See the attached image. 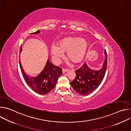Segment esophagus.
<instances>
[{
	"mask_svg": "<svg viewBox=\"0 0 131 131\" xmlns=\"http://www.w3.org/2000/svg\"><path fill=\"white\" fill-rule=\"evenodd\" d=\"M68 69H67V68H63V72H64V73H65V72H66V71H68Z\"/></svg>",
	"mask_w": 131,
	"mask_h": 131,
	"instance_id": "1",
	"label": "esophagus"
}]
</instances>
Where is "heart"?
I'll list each match as a JSON object with an SVG mask.
<instances>
[{
	"mask_svg": "<svg viewBox=\"0 0 131 131\" xmlns=\"http://www.w3.org/2000/svg\"><path fill=\"white\" fill-rule=\"evenodd\" d=\"M57 46L51 48V53L56 61L59 62L64 56V52H66L67 58L74 63H78L84 57L88 43L85 39L68 37L60 41Z\"/></svg>",
	"mask_w": 131,
	"mask_h": 131,
	"instance_id": "b5f03b06",
	"label": "heart"
}]
</instances>
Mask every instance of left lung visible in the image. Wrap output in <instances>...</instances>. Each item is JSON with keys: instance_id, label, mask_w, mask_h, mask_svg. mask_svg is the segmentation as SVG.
<instances>
[{"instance_id": "1", "label": "left lung", "mask_w": 131, "mask_h": 131, "mask_svg": "<svg viewBox=\"0 0 131 131\" xmlns=\"http://www.w3.org/2000/svg\"><path fill=\"white\" fill-rule=\"evenodd\" d=\"M105 60L103 66L99 70L90 69L85 62L75 72L76 76L70 82L73 89L81 95H86L95 91L103 81L107 65V55L105 50Z\"/></svg>"}]
</instances>
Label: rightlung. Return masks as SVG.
<instances>
[{"mask_svg": "<svg viewBox=\"0 0 131 131\" xmlns=\"http://www.w3.org/2000/svg\"><path fill=\"white\" fill-rule=\"evenodd\" d=\"M39 32L40 30H38L31 34ZM22 49L21 46L20 52ZM19 64L22 73L27 84L34 91L41 95L48 94L54 88L58 78L63 73L61 67L54 66L48 60L44 69L38 76L35 78L29 77L24 72L20 61Z\"/></svg>", "mask_w": 131, "mask_h": 131, "instance_id": "1", "label": "right lung"}]
</instances>
